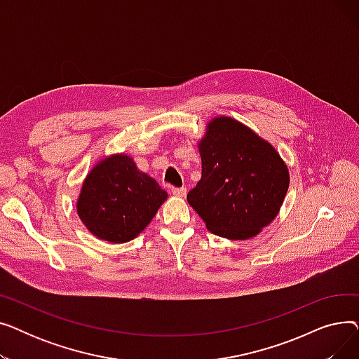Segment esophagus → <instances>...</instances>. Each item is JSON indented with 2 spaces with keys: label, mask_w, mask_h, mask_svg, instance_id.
Segmentation results:
<instances>
[{
  "label": "esophagus",
  "mask_w": 359,
  "mask_h": 359,
  "mask_svg": "<svg viewBox=\"0 0 359 359\" xmlns=\"http://www.w3.org/2000/svg\"><path fill=\"white\" fill-rule=\"evenodd\" d=\"M172 194L177 198H184L186 196V187H173Z\"/></svg>",
  "instance_id": "obj_1"
}]
</instances>
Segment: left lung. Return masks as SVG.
<instances>
[{"label":"left lung","instance_id":"1","mask_svg":"<svg viewBox=\"0 0 359 359\" xmlns=\"http://www.w3.org/2000/svg\"><path fill=\"white\" fill-rule=\"evenodd\" d=\"M202 177L187 202L211 233L248 240L278 215L290 186L278 151L241 122L214 118L198 142Z\"/></svg>","mask_w":359,"mask_h":359}]
</instances>
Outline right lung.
Instances as JSON below:
<instances>
[{
  "label": "right lung",
  "mask_w": 359,
  "mask_h": 359,
  "mask_svg": "<svg viewBox=\"0 0 359 359\" xmlns=\"http://www.w3.org/2000/svg\"><path fill=\"white\" fill-rule=\"evenodd\" d=\"M167 192L126 154L103 158L87 175L77 214L87 230L109 243L135 238L157 214Z\"/></svg>",
  "instance_id": "obj_1"
}]
</instances>
